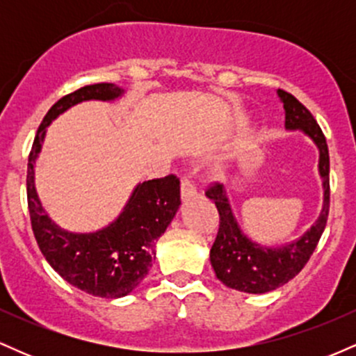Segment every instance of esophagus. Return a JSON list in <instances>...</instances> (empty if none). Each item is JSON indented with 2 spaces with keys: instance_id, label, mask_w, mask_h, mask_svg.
<instances>
[{
  "instance_id": "esophagus-1",
  "label": "esophagus",
  "mask_w": 356,
  "mask_h": 356,
  "mask_svg": "<svg viewBox=\"0 0 356 356\" xmlns=\"http://www.w3.org/2000/svg\"><path fill=\"white\" fill-rule=\"evenodd\" d=\"M195 195H197V189H195L194 182L191 181V179L184 177L181 181V199L184 202L191 201V199H194Z\"/></svg>"
}]
</instances>
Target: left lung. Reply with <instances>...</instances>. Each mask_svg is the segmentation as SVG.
<instances>
[{"label":"left lung","mask_w":356,"mask_h":356,"mask_svg":"<svg viewBox=\"0 0 356 356\" xmlns=\"http://www.w3.org/2000/svg\"><path fill=\"white\" fill-rule=\"evenodd\" d=\"M277 95L283 102L286 129L305 132L320 150L318 169L323 179L325 199L320 218L300 239L281 248H264L252 243L241 231L224 186L216 182L206 191V195L214 201L219 212V231L211 248V264L216 276L227 288L251 295L280 288L305 268L325 231L330 212V154L326 138L312 112L296 97L284 90H277Z\"/></svg>","instance_id":"left-lung-1"}]
</instances>
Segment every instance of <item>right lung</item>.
<instances>
[{
    "label": "right lung",
    "mask_w": 356,
    "mask_h": 356,
    "mask_svg": "<svg viewBox=\"0 0 356 356\" xmlns=\"http://www.w3.org/2000/svg\"><path fill=\"white\" fill-rule=\"evenodd\" d=\"M124 93L113 83L81 87L61 97L48 110L28 157L26 195L31 229L44 259L65 281L99 298H122L132 293L152 268L155 243L164 234L181 206V186L174 174L138 184L118 218L88 234L65 231L44 212L35 189V162L47 127L60 113L85 100H115Z\"/></svg>",
    "instance_id": "1"
}]
</instances>
